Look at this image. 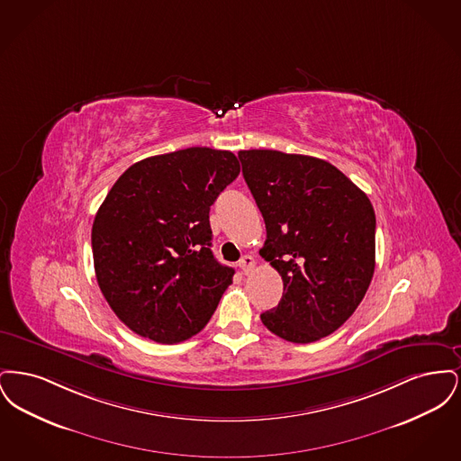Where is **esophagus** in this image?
Wrapping results in <instances>:
<instances>
[{
	"mask_svg": "<svg viewBox=\"0 0 461 461\" xmlns=\"http://www.w3.org/2000/svg\"><path fill=\"white\" fill-rule=\"evenodd\" d=\"M239 266H240L241 273H243V275H249V273L254 269L256 261H254V258H252V256H243Z\"/></svg>",
	"mask_w": 461,
	"mask_h": 461,
	"instance_id": "obj_1",
	"label": "esophagus"
}]
</instances>
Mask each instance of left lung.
Listing matches in <instances>:
<instances>
[{"label": "left lung", "instance_id": "obj_1", "mask_svg": "<svg viewBox=\"0 0 461 461\" xmlns=\"http://www.w3.org/2000/svg\"><path fill=\"white\" fill-rule=\"evenodd\" d=\"M241 173L266 224L259 250L284 280L264 327L295 344L340 329L375 271V211L327 160L278 150H240Z\"/></svg>", "mask_w": 461, "mask_h": 461}]
</instances>
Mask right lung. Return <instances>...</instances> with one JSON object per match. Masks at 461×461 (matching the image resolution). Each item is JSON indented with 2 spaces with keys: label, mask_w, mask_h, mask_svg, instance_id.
Instances as JSON below:
<instances>
[{
  "label": "right lung",
  "mask_w": 461,
  "mask_h": 461,
  "mask_svg": "<svg viewBox=\"0 0 461 461\" xmlns=\"http://www.w3.org/2000/svg\"><path fill=\"white\" fill-rule=\"evenodd\" d=\"M228 150L192 147L132 164L91 230L96 282L117 318L158 344L207 325L235 269L211 250L209 211L239 176Z\"/></svg>",
  "instance_id": "obj_1"
}]
</instances>
